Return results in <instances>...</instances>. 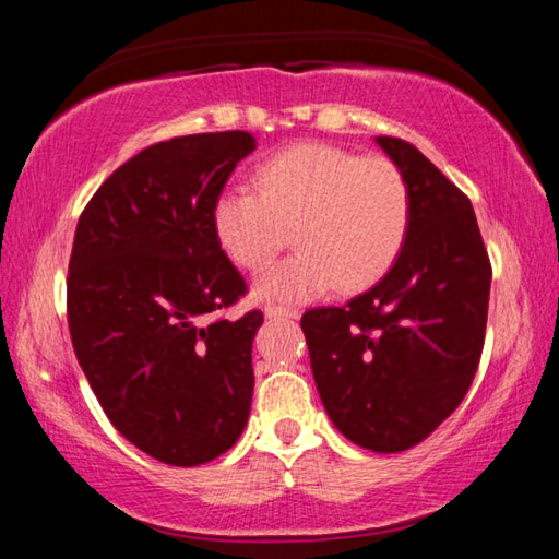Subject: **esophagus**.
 <instances>
[{
	"mask_svg": "<svg viewBox=\"0 0 559 559\" xmlns=\"http://www.w3.org/2000/svg\"><path fill=\"white\" fill-rule=\"evenodd\" d=\"M266 318H290L298 320L300 310L298 308H283V306H266Z\"/></svg>",
	"mask_w": 559,
	"mask_h": 559,
	"instance_id": "obj_1",
	"label": "esophagus"
}]
</instances>
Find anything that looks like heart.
Segmentation results:
<instances>
[{
  "mask_svg": "<svg viewBox=\"0 0 559 559\" xmlns=\"http://www.w3.org/2000/svg\"><path fill=\"white\" fill-rule=\"evenodd\" d=\"M251 189H226L214 204V234L236 266L261 271L288 243L298 251L263 273L266 300H306L328 290H362L402 257L412 194L402 169L306 143L266 159Z\"/></svg>",
  "mask_w": 559,
  "mask_h": 559,
  "instance_id": "1",
  "label": "heart"
}]
</instances>
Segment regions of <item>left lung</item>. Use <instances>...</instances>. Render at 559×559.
Instances as JSON below:
<instances>
[{
  "mask_svg": "<svg viewBox=\"0 0 559 559\" xmlns=\"http://www.w3.org/2000/svg\"><path fill=\"white\" fill-rule=\"evenodd\" d=\"M402 169L412 226L384 278L300 320L320 400L362 449L416 447L463 402L484 349L490 261L468 197L414 145L374 138Z\"/></svg>",
  "mask_w": 559,
  "mask_h": 559,
  "instance_id": "1",
  "label": "left lung"
}]
</instances>
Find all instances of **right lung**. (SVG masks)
Masks as SVG:
<instances>
[{"label":"right lung","mask_w":559,"mask_h":559,"mask_svg":"<svg viewBox=\"0 0 559 559\" xmlns=\"http://www.w3.org/2000/svg\"><path fill=\"white\" fill-rule=\"evenodd\" d=\"M253 150L243 130L150 145L100 185L75 226V357L112 427L169 466L222 456L249 421L263 316H210L246 293L214 234V204Z\"/></svg>","instance_id":"right-lung-1"}]
</instances>
